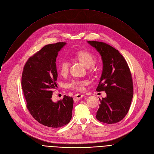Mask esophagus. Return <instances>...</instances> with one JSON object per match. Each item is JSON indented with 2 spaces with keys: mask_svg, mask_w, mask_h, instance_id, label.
Returning a JSON list of instances; mask_svg holds the SVG:
<instances>
[{
  "mask_svg": "<svg viewBox=\"0 0 154 154\" xmlns=\"http://www.w3.org/2000/svg\"><path fill=\"white\" fill-rule=\"evenodd\" d=\"M83 95L81 94H76L74 96V100L75 102H77L79 100H80L82 98H83Z\"/></svg>",
  "mask_w": 154,
  "mask_h": 154,
  "instance_id": "34e87169",
  "label": "esophagus"
}]
</instances>
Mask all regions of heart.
Masks as SVG:
<instances>
[{
    "instance_id": "1",
    "label": "heart",
    "mask_w": 154,
    "mask_h": 154,
    "mask_svg": "<svg viewBox=\"0 0 154 154\" xmlns=\"http://www.w3.org/2000/svg\"><path fill=\"white\" fill-rule=\"evenodd\" d=\"M75 57L86 68H89L93 66L96 61V57L91 52L86 51H80L75 54ZM69 62L67 60L63 59L58 63V71L62 76L66 75L69 71ZM88 84L86 80L73 79L68 84V87L69 89L82 91L84 90L85 86Z\"/></svg>"
}]
</instances>
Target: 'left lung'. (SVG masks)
<instances>
[{"mask_svg": "<svg viewBox=\"0 0 154 154\" xmlns=\"http://www.w3.org/2000/svg\"><path fill=\"white\" fill-rule=\"evenodd\" d=\"M100 54L103 69L97 91H105L106 97L99 99L96 112L100 122L115 124L127 114L134 96L133 81L127 61L118 50L102 42L88 41Z\"/></svg>", "mask_w": 154, "mask_h": 154, "instance_id": "obj_1", "label": "left lung"}]
</instances>
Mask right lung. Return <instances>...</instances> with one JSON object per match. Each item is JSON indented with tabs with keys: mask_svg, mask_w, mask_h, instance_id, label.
<instances>
[{
	"mask_svg": "<svg viewBox=\"0 0 154 154\" xmlns=\"http://www.w3.org/2000/svg\"><path fill=\"white\" fill-rule=\"evenodd\" d=\"M60 42L43 47L27 61L22 75V89L31 115L39 123L52 128L68 124L72 118L74 100L64 96L61 100H52L57 86L56 58L66 45Z\"/></svg>",
	"mask_w": 154,
	"mask_h": 154,
	"instance_id": "add662e5",
	"label": "right lung"
}]
</instances>
